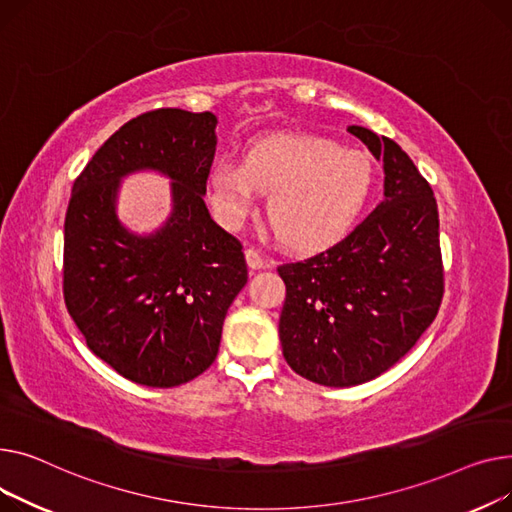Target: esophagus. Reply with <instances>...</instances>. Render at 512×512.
<instances>
[{
	"label": "esophagus",
	"mask_w": 512,
	"mask_h": 512,
	"mask_svg": "<svg viewBox=\"0 0 512 512\" xmlns=\"http://www.w3.org/2000/svg\"><path fill=\"white\" fill-rule=\"evenodd\" d=\"M244 254H246V262H248L252 273H254V270H260V268L266 264L264 258H262V254H260L258 250H254V248H248Z\"/></svg>",
	"instance_id": "34e87169"
}]
</instances>
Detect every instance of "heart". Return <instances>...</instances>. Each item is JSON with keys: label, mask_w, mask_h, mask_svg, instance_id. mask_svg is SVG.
<instances>
[{"label": "heart", "mask_w": 512, "mask_h": 512, "mask_svg": "<svg viewBox=\"0 0 512 512\" xmlns=\"http://www.w3.org/2000/svg\"><path fill=\"white\" fill-rule=\"evenodd\" d=\"M374 186L372 161L316 134H270L254 140L244 161L217 159L208 167L206 190L217 221L244 227L268 196L270 225L295 252L337 244L355 225Z\"/></svg>", "instance_id": "1"}]
</instances>
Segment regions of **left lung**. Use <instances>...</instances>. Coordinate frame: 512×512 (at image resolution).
Segmentation results:
<instances>
[{
	"label": "left lung",
	"instance_id": "obj_1",
	"mask_svg": "<svg viewBox=\"0 0 512 512\" xmlns=\"http://www.w3.org/2000/svg\"><path fill=\"white\" fill-rule=\"evenodd\" d=\"M384 167V200L339 244L279 266L283 355L322 386L364 384L399 359L434 322L442 302L438 206L405 150L349 126Z\"/></svg>",
	"mask_w": 512,
	"mask_h": 512
}]
</instances>
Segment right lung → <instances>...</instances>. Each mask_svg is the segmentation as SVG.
<instances>
[{"instance_id":"add662e5","label":"right lung","mask_w":512,"mask_h":512,"mask_svg":"<svg viewBox=\"0 0 512 512\" xmlns=\"http://www.w3.org/2000/svg\"><path fill=\"white\" fill-rule=\"evenodd\" d=\"M217 117L157 109L119 128L76 177L64 225V297L88 349L124 378L171 388L219 353L223 320L248 283L242 244L210 219L206 175ZM167 176L172 213L136 234L116 215L123 177Z\"/></svg>"}]
</instances>
